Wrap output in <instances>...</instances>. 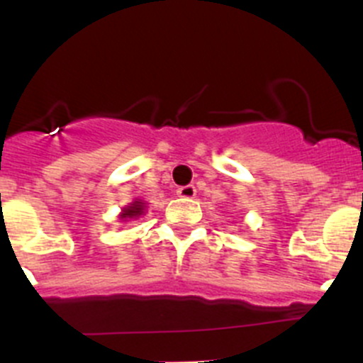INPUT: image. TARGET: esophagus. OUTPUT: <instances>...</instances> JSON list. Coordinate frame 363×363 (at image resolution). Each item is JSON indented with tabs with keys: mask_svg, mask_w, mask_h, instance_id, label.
I'll return each mask as SVG.
<instances>
[{
	"mask_svg": "<svg viewBox=\"0 0 363 363\" xmlns=\"http://www.w3.org/2000/svg\"><path fill=\"white\" fill-rule=\"evenodd\" d=\"M178 196L179 198H194L196 196V187L194 185H184V187H178Z\"/></svg>",
	"mask_w": 363,
	"mask_h": 363,
	"instance_id": "esophagus-1",
	"label": "esophagus"
}]
</instances>
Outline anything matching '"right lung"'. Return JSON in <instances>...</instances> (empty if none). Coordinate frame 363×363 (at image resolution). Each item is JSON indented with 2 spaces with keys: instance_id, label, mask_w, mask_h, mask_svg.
I'll return each instance as SVG.
<instances>
[{
  "instance_id": "add662e5",
  "label": "right lung",
  "mask_w": 363,
  "mask_h": 363,
  "mask_svg": "<svg viewBox=\"0 0 363 363\" xmlns=\"http://www.w3.org/2000/svg\"><path fill=\"white\" fill-rule=\"evenodd\" d=\"M142 213H143L142 201H134V203H130V207H127V209L123 211L121 218H134V216H140Z\"/></svg>"
}]
</instances>
